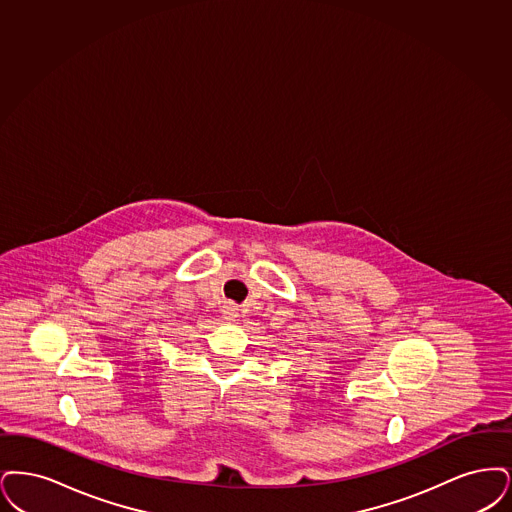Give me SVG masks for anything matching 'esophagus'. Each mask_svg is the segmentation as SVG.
I'll use <instances>...</instances> for the list:
<instances>
[{
	"instance_id": "esophagus-1",
	"label": "esophagus",
	"mask_w": 512,
	"mask_h": 512,
	"mask_svg": "<svg viewBox=\"0 0 512 512\" xmlns=\"http://www.w3.org/2000/svg\"><path fill=\"white\" fill-rule=\"evenodd\" d=\"M223 315H225V319H233V317H237V308L233 304H225Z\"/></svg>"
}]
</instances>
